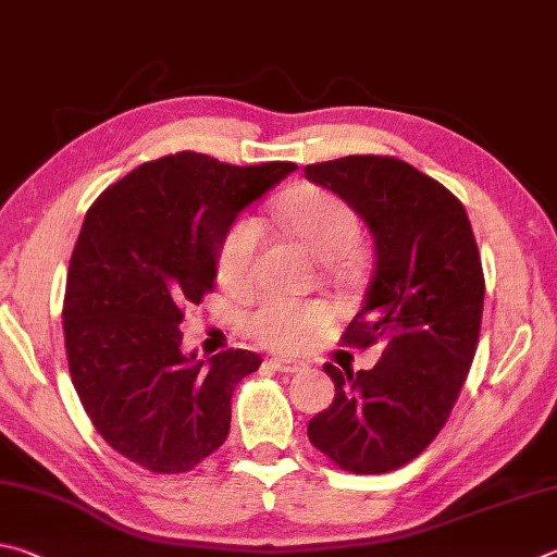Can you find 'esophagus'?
<instances>
[{"label":"esophagus","instance_id":"1","mask_svg":"<svg viewBox=\"0 0 557 557\" xmlns=\"http://www.w3.org/2000/svg\"><path fill=\"white\" fill-rule=\"evenodd\" d=\"M269 364L276 369V372H284V374H294V372H300V369H304V364L294 362V359H278V357L269 359Z\"/></svg>","mask_w":557,"mask_h":557}]
</instances>
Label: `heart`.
<instances>
[{
  "label": "heart",
  "instance_id": "b5f03b06",
  "mask_svg": "<svg viewBox=\"0 0 557 557\" xmlns=\"http://www.w3.org/2000/svg\"><path fill=\"white\" fill-rule=\"evenodd\" d=\"M278 222L310 257L323 261L330 278L352 284L362 276L364 257L355 247L357 214L339 195L325 188H300L278 205ZM263 244L257 218L234 220L218 249V276L234 294L251 288L253 267ZM323 300H290L271 296L247 320L249 335L276 352H298L330 323Z\"/></svg>",
  "mask_w": 557,
  "mask_h": 557
}]
</instances>
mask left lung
Returning <instances> with one entry per match:
<instances>
[{
  "label": "left lung",
  "mask_w": 557,
  "mask_h": 557,
  "mask_svg": "<svg viewBox=\"0 0 557 557\" xmlns=\"http://www.w3.org/2000/svg\"><path fill=\"white\" fill-rule=\"evenodd\" d=\"M374 237V273L343 343H382L372 369L325 364L335 398L308 437L339 470L384 474L441 433L476 352L484 273L462 202L394 156H345L306 165Z\"/></svg>",
  "instance_id": "8db88e82"
}]
</instances>
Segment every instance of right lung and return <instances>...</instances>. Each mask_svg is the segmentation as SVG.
I'll use <instances>...</instances> for the list:
<instances>
[{
    "instance_id": "obj_1",
    "label": "right lung",
    "mask_w": 557,
    "mask_h": 557,
    "mask_svg": "<svg viewBox=\"0 0 557 557\" xmlns=\"http://www.w3.org/2000/svg\"><path fill=\"white\" fill-rule=\"evenodd\" d=\"M296 169L181 151L141 163L87 210L65 284L67 369L95 431L144 470L188 472L227 441L234 388L261 357L183 355V310L214 288L237 214Z\"/></svg>"
}]
</instances>
